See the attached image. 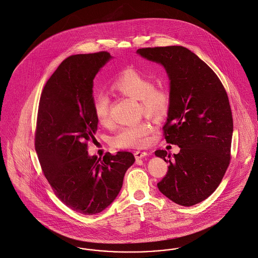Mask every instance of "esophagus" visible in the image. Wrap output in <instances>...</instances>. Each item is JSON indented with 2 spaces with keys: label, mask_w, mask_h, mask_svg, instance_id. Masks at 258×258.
Segmentation results:
<instances>
[{
  "label": "esophagus",
  "mask_w": 258,
  "mask_h": 258,
  "mask_svg": "<svg viewBox=\"0 0 258 258\" xmlns=\"http://www.w3.org/2000/svg\"><path fill=\"white\" fill-rule=\"evenodd\" d=\"M145 156H147V152H145V151H136L135 152V157L137 160L144 158Z\"/></svg>",
  "instance_id": "obj_1"
}]
</instances>
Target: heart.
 Wrapping results in <instances>:
<instances>
[{
  "mask_svg": "<svg viewBox=\"0 0 258 258\" xmlns=\"http://www.w3.org/2000/svg\"><path fill=\"white\" fill-rule=\"evenodd\" d=\"M111 91L121 97L139 100V111L150 118L166 114L170 105V94L164 88L155 87L153 80L136 70L122 72L111 82ZM92 109L98 123L111 124L110 99L104 93H96L92 100ZM153 126L148 121L122 126L112 139V144L119 148H141L150 142Z\"/></svg>",
  "mask_w": 258,
  "mask_h": 258,
  "instance_id": "b5f03b06",
  "label": "heart"
}]
</instances>
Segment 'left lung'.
Listing matches in <instances>:
<instances>
[{"instance_id": "obj_1", "label": "left lung", "mask_w": 258, "mask_h": 258, "mask_svg": "<svg viewBox=\"0 0 258 258\" xmlns=\"http://www.w3.org/2000/svg\"><path fill=\"white\" fill-rule=\"evenodd\" d=\"M138 54L164 66L170 79V106L163 126L168 143L178 145L159 190L182 206L210 197L218 187L231 161L233 116L227 92L217 75L182 46L141 48Z\"/></svg>"}]
</instances>
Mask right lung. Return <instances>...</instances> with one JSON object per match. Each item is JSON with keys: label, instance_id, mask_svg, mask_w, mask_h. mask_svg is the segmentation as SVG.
Returning a JSON list of instances; mask_svg holds the SVG:
<instances>
[{"label": "right lung", "instance_id": "add662e5", "mask_svg": "<svg viewBox=\"0 0 258 258\" xmlns=\"http://www.w3.org/2000/svg\"><path fill=\"white\" fill-rule=\"evenodd\" d=\"M110 53L73 55L47 80L40 97L35 150L56 197L84 215L97 214L119 195L126 170L135 163L127 151L90 157L98 121L92 109L93 80Z\"/></svg>", "mask_w": 258, "mask_h": 258}]
</instances>
